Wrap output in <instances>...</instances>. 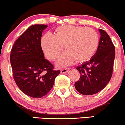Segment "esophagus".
I'll return each instance as SVG.
<instances>
[{
    "label": "esophagus",
    "mask_w": 125,
    "mask_h": 125,
    "mask_svg": "<svg viewBox=\"0 0 125 125\" xmlns=\"http://www.w3.org/2000/svg\"><path fill=\"white\" fill-rule=\"evenodd\" d=\"M70 69L69 68H65V69H62L61 70V73H67Z\"/></svg>",
    "instance_id": "1"
}]
</instances>
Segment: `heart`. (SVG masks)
I'll use <instances>...</instances> for the list:
<instances>
[{
    "mask_svg": "<svg viewBox=\"0 0 125 125\" xmlns=\"http://www.w3.org/2000/svg\"><path fill=\"white\" fill-rule=\"evenodd\" d=\"M99 42L95 30L78 25L61 26L56 28L55 34L47 32L41 39L42 49L49 60H55L64 45L67 50L56 62L59 67L70 65L75 60L78 62L89 60L97 52Z\"/></svg>",
    "mask_w": 125,
    "mask_h": 125,
    "instance_id": "b5f03b06",
    "label": "heart"
}]
</instances>
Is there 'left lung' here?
Segmentation results:
<instances>
[{"label": "left lung", "mask_w": 125, "mask_h": 125, "mask_svg": "<svg viewBox=\"0 0 125 125\" xmlns=\"http://www.w3.org/2000/svg\"><path fill=\"white\" fill-rule=\"evenodd\" d=\"M99 45L95 55L89 61L76 67L81 76L75 83V89L85 95H91L102 91L112 76L115 55V47L104 30L99 29Z\"/></svg>", "instance_id": "left-lung-1"}]
</instances>
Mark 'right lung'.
Segmentation results:
<instances>
[{"label": "right lung", "mask_w": 125, "mask_h": 125, "mask_svg": "<svg viewBox=\"0 0 125 125\" xmlns=\"http://www.w3.org/2000/svg\"><path fill=\"white\" fill-rule=\"evenodd\" d=\"M47 25L30 26L18 38L12 47L10 62L18 87L27 95L41 98L53 86L60 70L45 59L41 45L42 33Z\"/></svg>", "instance_id": "right-lung-1"}]
</instances>
